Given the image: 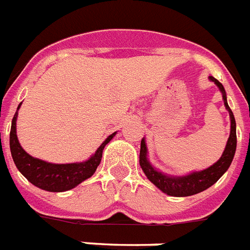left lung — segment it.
<instances>
[{"label": "left lung", "mask_w": 250, "mask_h": 250, "mask_svg": "<svg viewBox=\"0 0 250 250\" xmlns=\"http://www.w3.org/2000/svg\"><path fill=\"white\" fill-rule=\"evenodd\" d=\"M210 80L215 82L219 88H220L221 93H223L224 104L227 110L229 111L230 121H231V129H230V136L228 139L227 146L224 150L223 155L219 161L215 164H212L208 169H204L201 172H193V173L188 174V176L183 177H169L163 174L162 172H158L157 169L151 167V164L149 163L146 159V146L144 139H142V144H140V157L139 163L142 169L144 170L146 176L148 177V180L151 183H154L158 188L163 191L164 193H167L169 196H176V197H186V196L196 195L198 192H202L205 189H208L211 187L217 180L223 176L230 167V164L232 162V158L235 154L236 149V124L232 111L230 110L229 104L227 102V95H225V89H224L223 84L217 80H215L214 77H210Z\"/></svg>", "instance_id": "left-lung-1"}]
</instances>
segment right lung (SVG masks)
<instances>
[{"label": "right lung", "mask_w": 250, "mask_h": 250, "mask_svg": "<svg viewBox=\"0 0 250 250\" xmlns=\"http://www.w3.org/2000/svg\"><path fill=\"white\" fill-rule=\"evenodd\" d=\"M20 104L18 110L20 108ZM16 119H18V111L12 119L11 131H10V149H11L12 159L18 169L29 182L33 183L34 186L49 192L68 191L92 176L101 162L104 146L116 134H111L88 161L82 162V163L53 164L31 157L21 148L18 135H16Z\"/></svg>", "instance_id": "obj_1"}]
</instances>
